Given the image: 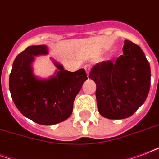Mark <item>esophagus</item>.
<instances>
[{"instance_id":"34e87169","label":"esophagus","mask_w":159,"mask_h":159,"mask_svg":"<svg viewBox=\"0 0 159 159\" xmlns=\"http://www.w3.org/2000/svg\"><path fill=\"white\" fill-rule=\"evenodd\" d=\"M84 70H85V71H86V74L87 75H89V71H90V65H89V64H86V65H84Z\"/></svg>"}]
</instances>
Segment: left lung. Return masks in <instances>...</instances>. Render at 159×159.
Here are the masks:
<instances>
[{
  "instance_id": "obj_1",
  "label": "left lung",
  "mask_w": 159,
  "mask_h": 159,
  "mask_svg": "<svg viewBox=\"0 0 159 159\" xmlns=\"http://www.w3.org/2000/svg\"><path fill=\"white\" fill-rule=\"evenodd\" d=\"M123 54L96 64L89 78L96 84L98 111L108 119H125L133 115L148 95L151 70L141 48L125 40Z\"/></svg>"
}]
</instances>
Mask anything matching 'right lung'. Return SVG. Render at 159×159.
<instances>
[{"instance_id":"1","label":"right lung","mask_w":159,"mask_h":159,"mask_svg":"<svg viewBox=\"0 0 159 159\" xmlns=\"http://www.w3.org/2000/svg\"><path fill=\"white\" fill-rule=\"evenodd\" d=\"M46 45L29 46L13 62L9 89L16 108L22 115L41 125H54L70 117L76 95L86 80L84 69L75 72L65 70L52 60L58 69L48 79L37 77L32 64L36 56L48 54Z\"/></svg>"}]
</instances>
